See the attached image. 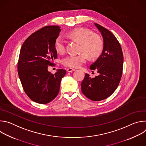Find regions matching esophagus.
Instances as JSON below:
<instances>
[{"mask_svg":"<svg viewBox=\"0 0 146 146\" xmlns=\"http://www.w3.org/2000/svg\"><path fill=\"white\" fill-rule=\"evenodd\" d=\"M74 70H75V69H73V68H68V69H67V71L68 72H73Z\"/></svg>","mask_w":146,"mask_h":146,"instance_id":"1","label":"esophagus"}]
</instances>
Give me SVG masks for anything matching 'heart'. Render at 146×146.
I'll use <instances>...</instances> for the list:
<instances>
[{"mask_svg": "<svg viewBox=\"0 0 146 146\" xmlns=\"http://www.w3.org/2000/svg\"><path fill=\"white\" fill-rule=\"evenodd\" d=\"M67 36L81 43L80 54H69L64 58L62 63L64 66L70 68H78L88 59L98 58L103 52L104 43L102 38L98 35L84 28H77L69 31ZM54 48L59 54H64L66 51V41L61 36L55 40Z\"/></svg>", "mask_w": 146, "mask_h": 146, "instance_id": "b5f03b06", "label": "heart"}]
</instances>
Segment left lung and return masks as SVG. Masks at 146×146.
Here are the masks:
<instances>
[{
  "instance_id": "obj_1",
  "label": "left lung",
  "mask_w": 146,
  "mask_h": 146,
  "mask_svg": "<svg viewBox=\"0 0 146 146\" xmlns=\"http://www.w3.org/2000/svg\"><path fill=\"white\" fill-rule=\"evenodd\" d=\"M95 25L103 36L104 48L90 69L96 70L99 75L92 78L86 73L81 86L82 94L87 98L93 101H100L109 97L118 87L122 74L123 56L115 36L102 26L96 23Z\"/></svg>"
}]
</instances>
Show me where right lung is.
Listing matches in <instances>:
<instances>
[{"mask_svg":"<svg viewBox=\"0 0 146 146\" xmlns=\"http://www.w3.org/2000/svg\"><path fill=\"white\" fill-rule=\"evenodd\" d=\"M60 31L56 25L46 26L29 36L21 48L18 73L23 89L33 101L46 104L58 95L61 80L66 70L55 74L48 71V66L57 58L54 42Z\"/></svg>","mask_w":146,"mask_h":146,"instance_id":"1","label":"right lung"}]
</instances>
